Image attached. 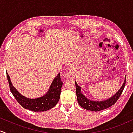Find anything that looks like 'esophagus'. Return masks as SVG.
<instances>
[{"label": "esophagus", "mask_w": 133, "mask_h": 133, "mask_svg": "<svg viewBox=\"0 0 133 133\" xmlns=\"http://www.w3.org/2000/svg\"><path fill=\"white\" fill-rule=\"evenodd\" d=\"M65 76L66 78L68 79H70L72 78L73 77V72H72V70L71 68H68L67 71H65Z\"/></svg>", "instance_id": "1"}]
</instances>
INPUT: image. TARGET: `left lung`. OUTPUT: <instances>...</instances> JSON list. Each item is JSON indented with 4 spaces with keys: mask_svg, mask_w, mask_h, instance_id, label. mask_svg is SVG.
<instances>
[{
    "mask_svg": "<svg viewBox=\"0 0 133 133\" xmlns=\"http://www.w3.org/2000/svg\"><path fill=\"white\" fill-rule=\"evenodd\" d=\"M125 78L126 79V76ZM126 79H125L123 86H121L120 89L116 93L115 95L111 97V98L106 101H91L87 99L86 96L81 93V88L79 86L75 81L76 95H77V99L79 104L82 108H84L87 110L92 111H99L109 108L116 103V102L119 98L120 96L121 95L123 89L124 88L125 84H126Z\"/></svg>",
    "mask_w": 133,
    "mask_h": 133,
    "instance_id": "8db88e82",
    "label": "left lung"
}]
</instances>
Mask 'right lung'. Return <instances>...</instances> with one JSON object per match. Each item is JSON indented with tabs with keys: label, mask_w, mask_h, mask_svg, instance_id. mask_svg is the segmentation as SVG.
<instances>
[{
	"label": "right lung",
	"mask_w": 133,
	"mask_h": 133,
	"mask_svg": "<svg viewBox=\"0 0 133 133\" xmlns=\"http://www.w3.org/2000/svg\"><path fill=\"white\" fill-rule=\"evenodd\" d=\"M7 77L12 94L17 101L25 109L34 112L47 111L56 106L60 99L61 90L62 86L60 73L54 78L46 94L37 99H29L21 95L12 86L7 72Z\"/></svg>",
	"instance_id": "1"
}]
</instances>
